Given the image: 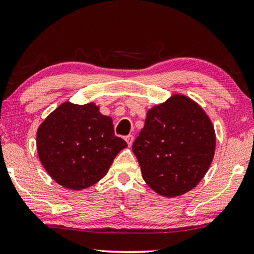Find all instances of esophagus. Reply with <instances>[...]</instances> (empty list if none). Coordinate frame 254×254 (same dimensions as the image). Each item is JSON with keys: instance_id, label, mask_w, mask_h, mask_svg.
Wrapping results in <instances>:
<instances>
[{"instance_id": "1", "label": "esophagus", "mask_w": 254, "mask_h": 254, "mask_svg": "<svg viewBox=\"0 0 254 254\" xmlns=\"http://www.w3.org/2000/svg\"><path fill=\"white\" fill-rule=\"evenodd\" d=\"M125 140H126V142L128 143V146L130 147V146L132 145V141H133V136H132V135L126 136V137H125Z\"/></svg>"}]
</instances>
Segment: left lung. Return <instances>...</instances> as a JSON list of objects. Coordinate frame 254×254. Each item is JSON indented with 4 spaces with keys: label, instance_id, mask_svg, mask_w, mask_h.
Instances as JSON below:
<instances>
[{
    "label": "left lung",
    "instance_id": "8db88e82",
    "mask_svg": "<svg viewBox=\"0 0 254 254\" xmlns=\"http://www.w3.org/2000/svg\"><path fill=\"white\" fill-rule=\"evenodd\" d=\"M216 133L207 114L193 100L174 95L147 113L132 143L146 184L164 197L193 189L211 165Z\"/></svg>",
    "mask_w": 254,
    "mask_h": 254
}]
</instances>
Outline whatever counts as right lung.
Instances as JSON below:
<instances>
[{
    "label": "right lung",
    "mask_w": 254,
    "mask_h": 254,
    "mask_svg": "<svg viewBox=\"0 0 254 254\" xmlns=\"http://www.w3.org/2000/svg\"><path fill=\"white\" fill-rule=\"evenodd\" d=\"M43 167L57 184L71 190L95 185L107 174L127 142L115 135L113 119L94 103H63L37 129Z\"/></svg>",
    "instance_id": "right-lung-1"
}]
</instances>
